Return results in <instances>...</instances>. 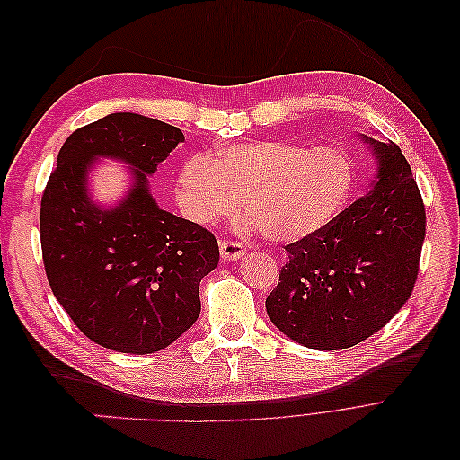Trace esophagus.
<instances>
[{"mask_svg":"<svg viewBox=\"0 0 460 460\" xmlns=\"http://www.w3.org/2000/svg\"><path fill=\"white\" fill-rule=\"evenodd\" d=\"M220 257L225 261H238L245 255V245L234 240H220Z\"/></svg>","mask_w":460,"mask_h":460,"instance_id":"34e87169","label":"esophagus"}]
</instances>
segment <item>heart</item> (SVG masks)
Here are the masks:
<instances>
[{
	"mask_svg": "<svg viewBox=\"0 0 460 460\" xmlns=\"http://www.w3.org/2000/svg\"><path fill=\"white\" fill-rule=\"evenodd\" d=\"M355 171L333 147L257 140L191 155L176 176L180 211L198 225L234 215L242 205L264 238L301 243L323 234L351 198Z\"/></svg>",
	"mask_w": 460,
	"mask_h": 460,
	"instance_id": "b5f03b06",
	"label": "heart"
}]
</instances>
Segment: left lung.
Wrapping results in <instances>:
<instances>
[{
	"instance_id": "8db88e82",
	"label": "left lung",
	"mask_w": 460,
	"mask_h": 460,
	"mask_svg": "<svg viewBox=\"0 0 460 460\" xmlns=\"http://www.w3.org/2000/svg\"><path fill=\"white\" fill-rule=\"evenodd\" d=\"M378 182L311 240L289 243L267 297L272 324L311 349L338 351L382 330L412 294L426 208L397 144L363 134Z\"/></svg>"
}]
</instances>
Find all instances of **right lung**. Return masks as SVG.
I'll return each mask as SVG.
<instances>
[{"label": "right lung", "mask_w": 460, "mask_h": 460, "mask_svg": "<svg viewBox=\"0 0 460 460\" xmlns=\"http://www.w3.org/2000/svg\"><path fill=\"white\" fill-rule=\"evenodd\" d=\"M182 140L166 122L107 115L66 137L41 196V257L53 296L107 349L146 355L178 340L199 316L201 278L218 264L215 235L163 211L147 188V174ZM95 156L120 158L135 171L131 193L113 209L85 193Z\"/></svg>", "instance_id": "right-lung-1"}]
</instances>
